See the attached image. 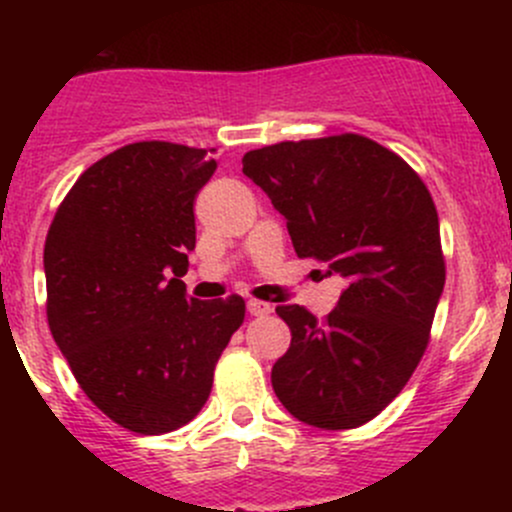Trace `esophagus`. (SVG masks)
I'll return each instance as SVG.
<instances>
[{"label":"esophagus","instance_id":"34e87169","mask_svg":"<svg viewBox=\"0 0 512 512\" xmlns=\"http://www.w3.org/2000/svg\"><path fill=\"white\" fill-rule=\"evenodd\" d=\"M247 312L252 317H267L272 312V304L270 302H262V299H247Z\"/></svg>","mask_w":512,"mask_h":512}]
</instances>
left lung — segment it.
Masks as SVG:
<instances>
[{"label": "left lung", "mask_w": 512, "mask_h": 512, "mask_svg": "<svg viewBox=\"0 0 512 512\" xmlns=\"http://www.w3.org/2000/svg\"><path fill=\"white\" fill-rule=\"evenodd\" d=\"M242 173L287 218L297 257L347 280L324 319L277 307L292 344L272 389L309 426H361L401 394L431 339L446 282L431 193L404 158L359 133L257 148Z\"/></svg>", "instance_id": "left-lung-1"}]
</instances>
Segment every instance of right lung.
Here are the masks:
<instances>
[{"label": "right lung", "instance_id": "add662e5", "mask_svg": "<svg viewBox=\"0 0 512 512\" xmlns=\"http://www.w3.org/2000/svg\"><path fill=\"white\" fill-rule=\"evenodd\" d=\"M205 148L138 141L81 173L44 242L46 319L84 394L143 436L200 414L245 299L185 297Z\"/></svg>", "mask_w": 512, "mask_h": 512}]
</instances>
